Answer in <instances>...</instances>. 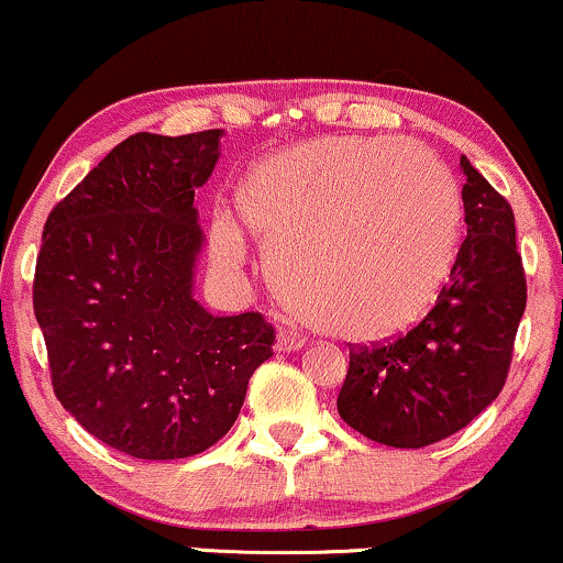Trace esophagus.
<instances>
[{"mask_svg": "<svg viewBox=\"0 0 563 563\" xmlns=\"http://www.w3.org/2000/svg\"><path fill=\"white\" fill-rule=\"evenodd\" d=\"M298 347H303V340L296 338V334L280 332L275 338V351L277 353H294V351H298Z\"/></svg>", "mask_w": 563, "mask_h": 563, "instance_id": "1", "label": "esophagus"}]
</instances>
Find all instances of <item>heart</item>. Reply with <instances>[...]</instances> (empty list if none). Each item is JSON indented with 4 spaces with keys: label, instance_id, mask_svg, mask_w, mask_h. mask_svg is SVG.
Wrapping results in <instances>:
<instances>
[{
    "label": "heart",
    "instance_id": "1",
    "mask_svg": "<svg viewBox=\"0 0 563 563\" xmlns=\"http://www.w3.org/2000/svg\"><path fill=\"white\" fill-rule=\"evenodd\" d=\"M275 288L319 330L384 343L429 314L454 265L462 202L450 170L412 142L324 137L254 163L236 187ZM218 265L246 262L229 216L210 223Z\"/></svg>",
    "mask_w": 563,
    "mask_h": 563
}]
</instances>
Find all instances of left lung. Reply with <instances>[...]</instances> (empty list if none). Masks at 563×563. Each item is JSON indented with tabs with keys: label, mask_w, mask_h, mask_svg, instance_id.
Instances as JSON below:
<instances>
[{
	"label": "left lung",
	"mask_w": 563,
	"mask_h": 563,
	"mask_svg": "<svg viewBox=\"0 0 563 563\" xmlns=\"http://www.w3.org/2000/svg\"><path fill=\"white\" fill-rule=\"evenodd\" d=\"M460 168L467 239L450 283L410 332L353 347L338 395L351 429L397 450L452 437L499 397L528 303L515 212L465 155Z\"/></svg>",
	"instance_id": "1"
}]
</instances>
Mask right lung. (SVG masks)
<instances>
[{
    "instance_id": "right-lung-1",
    "label": "right lung",
    "mask_w": 563,
    "mask_h": 563,
    "mask_svg": "<svg viewBox=\"0 0 563 563\" xmlns=\"http://www.w3.org/2000/svg\"><path fill=\"white\" fill-rule=\"evenodd\" d=\"M220 137L132 134L44 225L33 309L54 395L85 431L137 460L216 444L273 355L265 317H212L191 296L205 241L195 189Z\"/></svg>"
}]
</instances>
